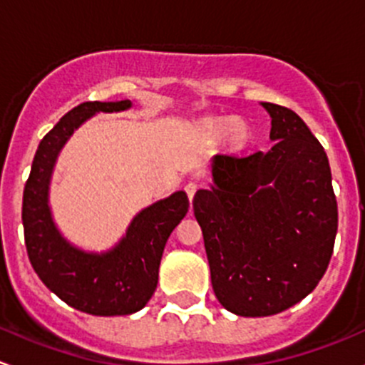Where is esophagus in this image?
Masks as SVG:
<instances>
[{"label": "esophagus", "mask_w": 365, "mask_h": 365, "mask_svg": "<svg viewBox=\"0 0 365 365\" xmlns=\"http://www.w3.org/2000/svg\"><path fill=\"white\" fill-rule=\"evenodd\" d=\"M197 190H198V184L197 182H187L186 186H184V191H186V195H187V198H190V202L193 200V197H195V193H197Z\"/></svg>", "instance_id": "esophagus-1"}]
</instances>
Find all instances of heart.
I'll list each match as a JSON object with an SVG mask.
<instances>
[{
	"label": "heart",
	"mask_w": 365,
	"mask_h": 365,
	"mask_svg": "<svg viewBox=\"0 0 365 365\" xmlns=\"http://www.w3.org/2000/svg\"><path fill=\"white\" fill-rule=\"evenodd\" d=\"M195 137L204 144L221 140L230 151H240L251 138V128L239 118H205L195 126Z\"/></svg>",
	"instance_id": "1"
}]
</instances>
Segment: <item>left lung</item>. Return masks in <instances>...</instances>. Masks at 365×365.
I'll list each match as a JSON object with an SVG mask.
<instances>
[{
	"label": "left lung",
	"mask_w": 365,
	"mask_h": 365,
	"mask_svg": "<svg viewBox=\"0 0 365 365\" xmlns=\"http://www.w3.org/2000/svg\"><path fill=\"white\" fill-rule=\"evenodd\" d=\"M262 107L272 119V148L212 156V184L193 198L214 294L225 309L247 318L277 314L309 295L337 234L322 144L294 110Z\"/></svg>",
	"instance_id": "left-lung-1"
}]
</instances>
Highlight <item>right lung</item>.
Segmentation results:
<instances>
[{
	"label": "right lung",
	"instance_id": "add662e5",
	"mask_svg": "<svg viewBox=\"0 0 365 365\" xmlns=\"http://www.w3.org/2000/svg\"><path fill=\"white\" fill-rule=\"evenodd\" d=\"M130 107V100H121L86 101L71 108L40 142L22 195L26 250L33 269L63 302L95 317L137 313L149 302L165 244L190 207L184 191L155 202L133 217L125 237L105 253L78 250L56 227L48 186L59 151L91 115Z\"/></svg>",
	"mask_w": 365,
	"mask_h": 365
}]
</instances>
